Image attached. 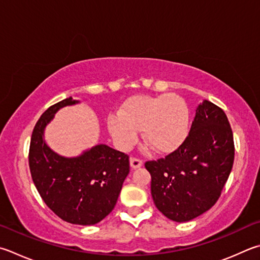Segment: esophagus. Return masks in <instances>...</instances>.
Listing matches in <instances>:
<instances>
[{
  "instance_id": "1",
  "label": "esophagus",
  "mask_w": 260,
  "mask_h": 260,
  "mask_svg": "<svg viewBox=\"0 0 260 260\" xmlns=\"http://www.w3.org/2000/svg\"><path fill=\"white\" fill-rule=\"evenodd\" d=\"M142 159L136 158V157H131V166L133 168H138L140 166H142Z\"/></svg>"
}]
</instances>
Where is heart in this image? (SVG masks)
I'll return each instance as SVG.
<instances>
[{
    "label": "heart",
    "instance_id": "heart-1",
    "mask_svg": "<svg viewBox=\"0 0 260 260\" xmlns=\"http://www.w3.org/2000/svg\"><path fill=\"white\" fill-rule=\"evenodd\" d=\"M108 128L115 142L128 150L143 129V139L158 152H171L181 144L188 131V109L181 98L173 94L135 96L120 112L108 117Z\"/></svg>",
    "mask_w": 260,
    "mask_h": 260
}]
</instances>
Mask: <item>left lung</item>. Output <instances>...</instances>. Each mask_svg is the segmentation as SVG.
I'll use <instances>...</instances> for the list:
<instances>
[{
	"label": "left lung",
	"mask_w": 260,
	"mask_h": 260,
	"mask_svg": "<svg viewBox=\"0 0 260 260\" xmlns=\"http://www.w3.org/2000/svg\"><path fill=\"white\" fill-rule=\"evenodd\" d=\"M234 161V140L221 108L205 100L190 132L165 158L146 161L151 194L159 211L175 221H188L219 199Z\"/></svg>",
	"instance_id": "1"
}]
</instances>
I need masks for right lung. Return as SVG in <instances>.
Here are the masks:
<instances>
[{
    "label": "right lung",
    "instance_id": "obj_1",
    "mask_svg": "<svg viewBox=\"0 0 260 260\" xmlns=\"http://www.w3.org/2000/svg\"><path fill=\"white\" fill-rule=\"evenodd\" d=\"M77 102L67 98L44 111L32 129L28 162L37 191L56 216L70 224L94 225L115 208L129 157L99 144L81 157L64 158L45 144L46 124L60 108Z\"/></svg>",
    "mask_w": 260,
    "mask_h": 260
}]
</instances>
